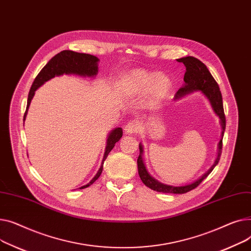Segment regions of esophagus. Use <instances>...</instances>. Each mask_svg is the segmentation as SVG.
<instances>
[{"instance_id": "34e87169", "label": "esophagus", "mask_w": 251, "mask_h": 251, "mask_svg": "<svg viewBox=\"0 0 251 251\" xmlns=\"http://www.w3.org/2000/svg\"><path fill=\"white\" fill-rule=\"evenodd\" d=\"M140 126H139V124L136 123V122H129L125 126V132L126 134H136V132H138Z\"/></svg>"}]
</instances>
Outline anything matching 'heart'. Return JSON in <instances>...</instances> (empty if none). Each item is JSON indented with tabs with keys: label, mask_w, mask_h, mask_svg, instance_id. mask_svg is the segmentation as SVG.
<instances>
[{
	"label": "heart",
	"mask_w": 251,
	"mask_h": 251,
	"mask_svg": "<svg viewBox=\"0 0 251 251\" xmlns=\"http://www.w3.org/2000/svg\"><path fill=\"white\" fill-rule=\"evenodd\" d=\"M171 82L165 75L156 76L155 73L135 70L127 76V90L132 95H142L147 92L151 102L164 98L170 90Z\"/></svg>",
	"instance_id": "heart-1"
}]
</instances>
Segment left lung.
I'll return each instance as SVG.
<instances>
[{"mask_svg":"<svg viewBox=\"0 0 251 251\" xmlns=\"http://www.w3.org/2000/svg\"><path fill=\"white\" fill-rule=\"evenodd\" d=\"M177 62L183 63V65L186 68V72L184 74V86L179 88L177 92L175 93V98H180L181 96L191 93L194 91H201L205 96L209 98L211 101V104L217 113V115L220 117L221 120V125H222V137L224 135V130L226 127V117L224 113V107H223V99H222V94H221L220 88L214 77L212 76V74L210 73L209 69L207 68L203 63H201L198 58L194 56H185L178 58ZM223 138L221 139L219 143V153L218 157L215 161V164L210 168V170L203 174L200 179L195 181L191 184H187L184 186H171L167 184H163L161 182H158L156 179H154L152 176L147 171L144 162L142 159V154H143V147L140 145V155L138 157L137 163H138V169H139V175L141 177V180L143 183L150 187L153 190L158 191V193H164V194H185L188 193V191L195 189L198 187L201 182L207 177V176L213 171L215 166L218 164V162L220 160L221 154H222V148H223Z\"/></svg>","mask_w":251,"mask_h":251,"instance_id":"1","label":"left lung"}]
</instances>
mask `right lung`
<instances>
[{
  "label": "right lung",
  "mask_w": 251,
  "mask_h": 251,
  "mask_svg": "<svg viewBox=\"0 0 251 251\" xmlns=\"http://www.w3.org/2000/svg\"><path fill=\"white\" fill-rule=\"evenodd\" d=\"M97 62H98V58L92 54L80 53V52H76L73 50H63L61 52H58L57 54H55L53 57H51L50 62L41 69V71L38 73V75L36 76V78L34 79V81L32 83L30 91H29V94H28L27 106H26V111L24 113L23 120L25 121L27 109L29 107V104H30L35 90L44 82H47L48 80H50L55 76L63 75V74H76V75L89 76V77L95 76L98 72ZM122 136H123V129L121 127H117L110 132V135L107 140V146L105 149L104 157H103L102 164L104 163L105 159L107 158V155L112 150L115 143L120 141ZM102 169H103V165H101L99 171L95 175V177L89 183L80 187V188L88 187V186H90L92 183H94L98 179L99 176L101 175Z\"/></svg>",
  "instance_id": "add662e5"
}]
</instances>
